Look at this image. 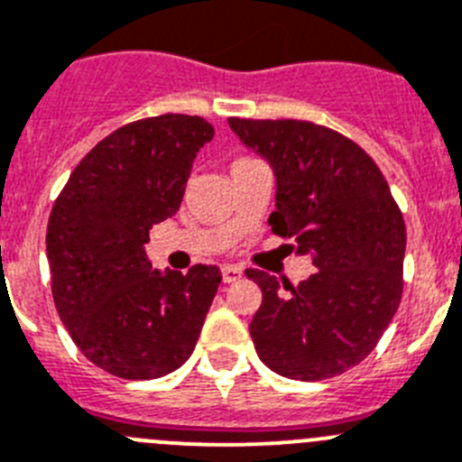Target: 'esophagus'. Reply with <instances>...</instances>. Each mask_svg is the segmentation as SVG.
Segmentation results:
<instances>
[{
    "mask_svg": "<svg viewBox=\"0 0 462 462\" xmlns=\"http://www.w3.org/2000/svg\"><path fill=\"white\" fill-rule=\"evenodd\" d=\"M221 273H223V282H235V280H239L241 275H244L239 266H223Z\"/></svg>",
    "mask_w": 462,
    "mask_h": 462,
    "instance_id": "1",
    "label": "esophagus"
}]
</instances>
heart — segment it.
I'll return each mask as SVG.
<instances>
[{"label":"heart","instance_id":"obj_1","mask_svg":"<svg viewBox=\"0 0 462 462\" xmlns=\"http://www.w3.org/2000/svg\"><path fill=\"white\" fill-rule=\"evenodd\" d=\"M253 162H257V159H253V157H236L235 162H232V168H239V166H248V163H253Z\"/></svg>","mask_w":462,"mask_h":462}]
</instances>
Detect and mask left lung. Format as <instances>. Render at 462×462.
<instances>
[{
    "mask_svg": "<svg viewBox=\"0 0 462 462\" xmlns=\"http://www.w3.org/2000/svg\"><path fill=\"white\" fill-rule=\"evenodd\" d=\"M227 123L273 166L271 230L317 266L299 284L245 271L262 290L251 321L257 356L294 381L339 376L376 348L399 310L403 214L376 162L344 134L291 118Z\"/></svg>",
    "mask_w": 462,
    "mask_h": 462,
    "instance_id": "8db88e82",
    "label": "left lung"
}]
</instances>
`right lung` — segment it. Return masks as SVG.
I'll list each match as a JSON object with an SVG mask.
<instances>
[{"mask_svg": "<svg viewBox=\"0 0 462 462\" xmlns=\"http://www.w3.org/2000/svg\"><path fill=\"white\" fill-rule=\"evenodd\" d=\"M211 139L200 116L123 125L77 163L51 207L56 312L79 351L118 378L150 381L182 367L217 296V266L159 273L143 248L152 226L178 214L193 159Z\"/></svg>", "mask_w": 462, "mask_h": 462, "instance_id": "add662e5", "label": "right lung"}]
</instances>
